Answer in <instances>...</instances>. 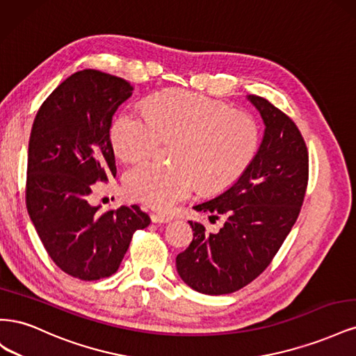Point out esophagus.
Segmentation results:
<instances>
[{"instance_id":"obj_1","label":"esophagus","mask_w":356,"mask_h":356,"mask_svg":"<svg viewBox=\"0 0 356 356\" xmlns=\"http://www.w3.org/2000/svg\"><path fill=\"white\" fill-rule=\"evenodd\" d=\"M152 221L153 222H169L170 217L163 213H152Z\"/></svg>"}]
</instances>
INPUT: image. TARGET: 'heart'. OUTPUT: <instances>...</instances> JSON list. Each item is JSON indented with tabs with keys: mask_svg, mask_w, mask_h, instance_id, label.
I'll return each instance as SVG.
<instances>
[{
	"mask_svg": "<svg viewBox=\"0 0 356 356\" xmlns=\"http://www.w3.org/2000/svg\"><path fill=\"white\" fill-rule=\"evenodd\" d=\"M110 136L123 161L152 156L163 139L177 141L174 165L144 161L124 179L129 196L159 211L186 200L199 186L208 193L233 186L252 163L261 138L251 114L188 90L154 96L145 108L129 106L117 115Z\"/></svg>",
	"mask_w": 356,
	"mask_h": 356,
	"instance_id": "1",
	"label": "heart"
}]
</instances>
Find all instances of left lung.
I'll return each mask as SVG.
<instances>
[{
    "mask_svg": "<svg viewBox=\"0 0 356 356\" xmlns=\"http://www.w3.org/2000/svg\"><path fill=\"white\" fill-rule=\"evenodd\" d=\"M266 131L252 163L222 195L195 207L224 217L217 233L188 221L193 241L177 255V270L197 293H234L260 276L282 246L303 204L309 153L297 124L261 96H248ZM209 217V220H212Z\"/></svg>",
    "mask_w": 356,
    "mask_h": 356,
    "instance_id": "1",
    "label": "left lung"
}]
</instances>
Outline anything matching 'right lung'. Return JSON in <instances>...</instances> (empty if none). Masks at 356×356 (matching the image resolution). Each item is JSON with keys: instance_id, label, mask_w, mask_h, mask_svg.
Instances as JSON below:
<instances>
[{"instance_id": "1", "label": "right lung", "mask_w": 356, "mask_h": 356, "mask_svg": "<svg viewBox=\"0 0 356 356\" xmlns=\"http://www.w3.org/2000/svg\"><path fill=\"white\" fill-rule=\"evenodd\" d=\"M132 90L115 75L79 71L49 95L31 129L26 209L53 263L81 281L115 273L134 233L152 221L138 204L102 213L90 204L92 184L115 178L110 127Z\"/></svg>"}]
</instances>
